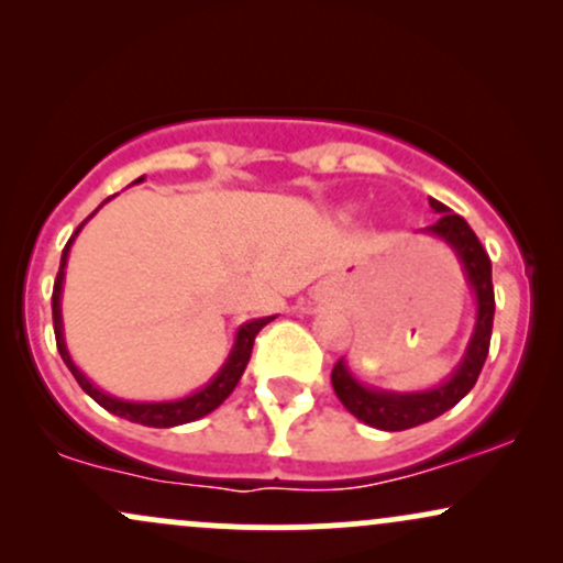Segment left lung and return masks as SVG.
Returning <instances> with one entry per match:
<instances>
[{"label": "left lung", "mask_w": 563, "mask_h": 563, "mask_svg": "<svg viewBox=\"0 0 563 563\" xmlns=\"http://www.w3.org/2000/svg\"><path fill=\"white\" fill-rule=\"evenodd\" d=\"M429 206L437 211L439 219L418 232L437 238V241H442L455 254V260L463 269V277H466V286L471 288V296H474V328H471L468 344L463 349L461 363L452 367V373L442 384L429 386V389H378V386H367L354 376L344 357L335 363L331 373L335 397L341 399V405L354 418H360L363 423L380 431L412 429V426L434 421L442 412H448L450 407H455L474 389L489 352V335H493L495 314L493 264H489L487 251L482 249L479 238L468 228L466 219L452 214L448 206L439 203L434 198H429Z\"/></svg>", "instance_id": "obj_1"}]
</instances>
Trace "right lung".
Listing matches in <instances>:
<instances>
[{"instance_id": "obj_1", "label": "right lung", "mask_w": 563, "mask_h": 563, "mask_svg": "<svg viewBox=\"0 0 563 563\" xmlns=\"http://www.w3.org/2000/svg\"><path fill=\"white\" fill-rule=\"evenodd\" d=\"M142 179H145V177L134 179L132 185L142 183ZM108 200H111V198H108ZM108 200H102V203L97 206L92 214L84 219L79 228H76L74 235H70L66 249H63L60 273H57V277H55V290H53V322H55L57 352H60L63 363L68 365V371L74 373V378L79 380L81 389L87 391L97 405L106 407L108 412H113V416L126 418V421H132V423L151 426V429H172V426H183V423L198 421V418L209 416L211 410H217V407L230 397L232 389L238 386V380H241V376H243L245 365H249L256 333H260L269 320H275L277 314L243 322V325L235 331V341H232L230 354H228V360L222 363V367H219L214 376L206 380L200 389L185 394V397H177V399H121V397H113V394L102 391L92 378H87V373H84L81 367L74 363V357H70V352H68L66 331H63V283H66V267H68L70 245H74L76 235H79L84 224H87L89 219H92L97 211H100L102 206L108 203Z\"/></svg>"}]
</instances>
